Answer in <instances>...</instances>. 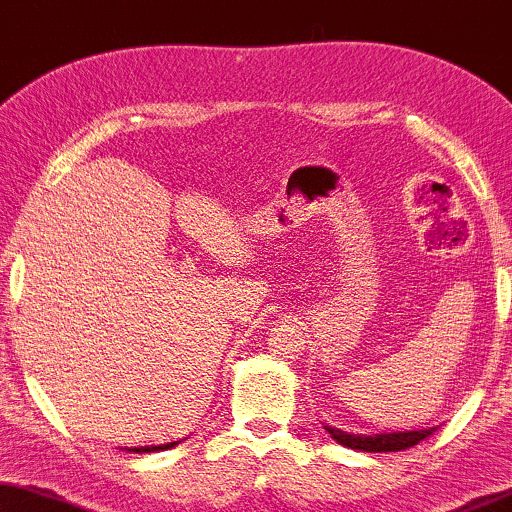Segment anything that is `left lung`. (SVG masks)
Instances as JSON below:
<instances>
[{
	"instance_id": "obj_1",
	"label": "left lung",
	"mask_w": 512,
	"mask_h": 512,
	"mask_svg": "<svg viewBox=\"0 0 512 512\" xmlns=\"http://www.w3.org/2000/svg\"><path fill=\"white\" fill-rule=\"evenodd\" d=\"M324 430L331 434V439L338 441L340 446L354 448V451L365 453H395V451H407V448L421 444L423 439L430 437L439 430L437 427H427V430H411V432H381V434H349L342 432L338 427L324 425Z\"/></svg>"
}]
</instances>
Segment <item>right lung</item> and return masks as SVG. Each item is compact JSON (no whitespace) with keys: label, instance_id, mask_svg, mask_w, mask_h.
<instances>
[{"label":"right lung","instance_id":"1","mask_svg":"<svg viewBox=\"0 0 512 512\" xmlns=\"http://www.w3.org/2000/svg\"><path fill=\"white\" fill-rule=\"evenodd\" d=\"M188 439V437H186ZM179 441H170V444H160V446H140V448H119V451H128V453H154V451H167V448H174Z\"/></svg>","mask_w":512,"mask_h":512}]
</instances>
